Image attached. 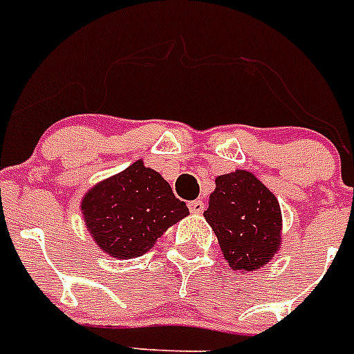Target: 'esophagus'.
Listing matches in <instances>:
<instances>
[{
    "instance_id": "esophagus-1",
    "label": "esophagus",
    "mask_w": 354,
    "mask_h": 354,
    "mask_svg": "<svg viewBox=\"0 0 354 354\" xmlns=\"http://www.w3.org/2000/svg\"><path fill=\"white\" fill-rule=\"evenodd\" d=\"M189 210H191L192 214H201L205 210V203L201 200H194L189 203Z\"/></svg>"
}]
</instances>
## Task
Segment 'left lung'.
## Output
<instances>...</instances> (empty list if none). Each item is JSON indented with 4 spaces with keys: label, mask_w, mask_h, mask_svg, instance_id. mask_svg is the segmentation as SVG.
<instances>
[{
    "label": "left lung",
    "mask_w": 354,
    "mask_h": 354,
    "mask_svg": "<svg viewBox=\"0 0 354 354\" xmlns=\"http://www.w3.org/2000/svg\"><path fill=\"white\" fill-rule=\"evenodd\" d=\"M203 216L232 270H259L279 250L281 207L252 172L237 169L216 178V189Z\"/></svg>",
    "instance_id": "obj_1"
}]
</instances>
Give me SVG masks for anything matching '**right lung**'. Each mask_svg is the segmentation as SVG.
Masks as SVG:
<instances>
[{
    "label": "right lung",
    "mask_w": 354,
    "mask_h": 354,
    "mask_svg": "<svg viewBox=\"0 0 354 354\" xmlns=\"http://www.w3.org/2000/svg\"><path fill=\"white\" fill-rule=\"evenodd\" d=\"M81 210L100 250L118 259L144 255L169 227L189 216L185 201L142 160L90 189Z\"/></svg>",
    "instance_id": "1"
}]
</instances>
